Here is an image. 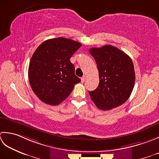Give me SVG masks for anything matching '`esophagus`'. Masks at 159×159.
<instances>
[{
    "instance_id": "1",
    "label": "esophagus",
    "mask_w": 159,
    "mask_h": 159,
    "mask_svg": "<svg viewBox=\"0 0 159 159\" xmlns=\"http://www.w3.org/2000/svg\"><path fill=\"white\" fill-rule=\"evenodd\" d=\"M85 80H86V76H83L82 78H81V81H82V83L85 82Z\"/></svg>"
}]
</instances>
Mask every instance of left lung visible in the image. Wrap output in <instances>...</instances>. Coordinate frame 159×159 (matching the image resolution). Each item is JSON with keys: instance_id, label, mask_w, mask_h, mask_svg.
I'll return each instance as SVG.
<instances>
[{"instance_id": "obj_1", "label": "left lung", "mask_w": 159, "mask_h": 159, "mask_svg": "<svg viewBox=\"0 0 159 159\" xmlns=\"http://www.w3.org/2000/svg\"><path fill=\"white\" fill-rule=\"evenodd\" d=\"M99 71V86L89 91L96 106L108 111L125 103L130 96L135 82L133 62L127 54L112 45L91 48Z\"/></svg>"}]
</instances>
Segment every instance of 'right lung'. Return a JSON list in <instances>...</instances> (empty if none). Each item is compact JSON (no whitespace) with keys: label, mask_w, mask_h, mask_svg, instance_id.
<instances>
[{"label":"right lung","mask_w":159,"mask_h":159,"mask_svg":"<svg viewBox=\"0 0 159 159\" xmlns=\"http://www.w3.org/2000/svg\"><path fill=\"white\" fill-rule=\"evenodd\" d=\"M81 46L78 42L60 37L43 42L35 51L29 66V80L42 102L58 105L81 82L70 61Z\"/></svg>","instance_id":"add662e5"}]
</instances>
